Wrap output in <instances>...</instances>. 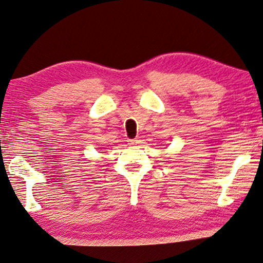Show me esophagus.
<instances>
[{
	"label": "esophagus",
	"mask_w": 263,
	"mask_h": 263,
	"mask_svg": "<svg viewBox=\"0 0 263 263\" xmlns=\"http://www.w3.org/2000/svg\"><path fill=\"white\" fill-rule=\"evenodd\" d=\"M128 142H129V144L134 145V144H137V143H139V140H137V139H134V140H129Z\"/></svg>",
	"instance_id": "1"
}]
</instances>
